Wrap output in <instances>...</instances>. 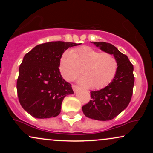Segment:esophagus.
<instances>
[{"label": "esophagus", "mask_w": 153, "mask_h": 153, "mask_svg": "<svg viewBox=\"0 0 153 153\" xmlns=\"http://www.w3.org/2000/svg\"><path fill=\"white\" fill-rule=\"evenodd\" d=\"M72 88H73V91H77V89L78 88V87L77 86V85H74V84H73V85H72Z\"/></svg>", "instance_id": "obj_1"}]
</instances>
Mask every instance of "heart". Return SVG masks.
Returning a JSON list of instances; mask_svg holds the SVG:
<instances>
[{
    "label": "heart",
    "instance_id": "b5f03b06",
    "mask_svg": "<svg viewBox=\"0 0 153 153\" xmlns=\"http://www.w3.org/2000/svg\"><path fill=\"white\" fill-rule=\"evenodd\" d=\"M83 77L79 82L84 86L98 89L106 87L114 78L117 71V61L108 52H100L90 47L82 46L65 50L61 54L59 69L63 78L72 80L80 75Z\"/></svg>",
    "mask_w": 153,
    "mask_h": 153
}]
</instances>
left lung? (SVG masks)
I'll use <instances>...</instances> for the list:
<instances>
[{
  "label": "left lung",
  "mask_w": 153,
  "mask_h": 153,
  "mask_svg": "<svg viewBox=\"0 0 153 153\" xmlns=\"http://www.w3.org/2000/svg\"><path fill=\"white\" fill-rule=\"evenodd\" d=\"M96 47L113 54L117 71L113 80L104 88L91 91V100L82 107L85 117L99 121H108L118 116L131 101L134 83V67L127 55L110 43L96 42Z\"/></svg>",
  "instance_id": "left-lung-1"
}]
</instances>
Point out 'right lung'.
<instances>
[{"mask_svg": "<svg viewBox=\"0 0 153 153\" xmlns=\"http://www.w3.org/2000/svg\"><path fill=\"white\" fill-rule=\"evenodd\" d=\"M80 45L50 42L36 45L24 57L19 67L17 94L22 108L38 119L57 117L71 85L62 78L59 69L61 54L69 47Z\"/></svg>", "mask_w": 153, "mask_h": 153, "instance_id": "right-lung-1", "label": "right lung"}]
</instances>
